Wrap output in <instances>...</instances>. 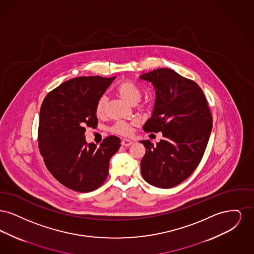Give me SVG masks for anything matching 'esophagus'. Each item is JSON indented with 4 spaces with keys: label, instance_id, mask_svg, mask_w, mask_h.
<instances>
[{
    "label": "esophagus",
    "instance_id": "obj_1",
    "mask_svg": "<svg viewBox=\"0 0 254 254\" xmlns=\"http://www.w3.org/2000/svg\"><path fill=\"white\" fill-rule=\"evenodd\" d=\"M121 144L123 146H129V145H132V141L127 140V139H124V140H122Z\"/></svg>",
    "mask_w": 254,
    "mask_h": 254
}]
</instances>
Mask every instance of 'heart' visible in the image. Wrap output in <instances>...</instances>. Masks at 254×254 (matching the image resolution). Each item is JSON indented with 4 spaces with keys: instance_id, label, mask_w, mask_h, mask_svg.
<instances>
[{
    "instance_id": "1",
    "label": "heart",
    "mask_w": 254,
    "mask_h": 254,
    "mask_svg": "<svg viewBox=\"0 0 254 254\" xmlns=\"http://www.w3.org/2000/svg\"><path fill=\"white\" fill-rule=\"evenodd\" d=\"M117 92L122 99H124L126 102H127L130 105L137 104L142 96L139 86L128 80L122 82L117 88ZM107 102H108V99L105 95L100 97L99 100L97 101L95 113L98 117L104 116L105 111H106ZM136 125H137L136 122H133L131 124H129L127 122L118 121L110 127L109 130H110V132L117 134V135L128 136L131 133L132 126H136Z\"/></svg>"
}]
</instances>
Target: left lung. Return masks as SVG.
Returning <instances> with one entry per match:
<instances>
[{
	"mask_svg": "<svg viewBox=\"0 0 254 254\" xmlns=\"http://www.w3.org/2000/svg\"><path fill=\"white\" fill-rule=\"evenodd\" d=\"M155 89L154 109L145 122V132L163 133L156 145L141 141L145 156L142 176L160 189L173 188L189 178L204 155L212 129V116L205 94L192 80L169 68L139 76Z\"/></svg>",
	"mask_w": 254,
	"mask_h": 254,
	"instance_id": "left-lung-1",
	"label": "left lung"
}]
</instances>
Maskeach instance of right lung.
Instances as JSON below:
<instances>
[{
    "instance_id": "obj_1",
    "label": "right lung",
    "mask_w": 254,
    "mask_h": 254,
    "mask_svg": "<svg viewBox=\"0 0 254 254\" xmlns=\"http://www.w3.org/2000/svg\"><path fill=\"white\" fill-rule=\"evenodd\" d=\"M116 77H77L50 91L40 110L38 145L49 172L64 187L89 192L109 175V160L120 138L109 136L100 146L85 141V127L96 128L95 107Z\"/></svg>"
}]
</instances>
